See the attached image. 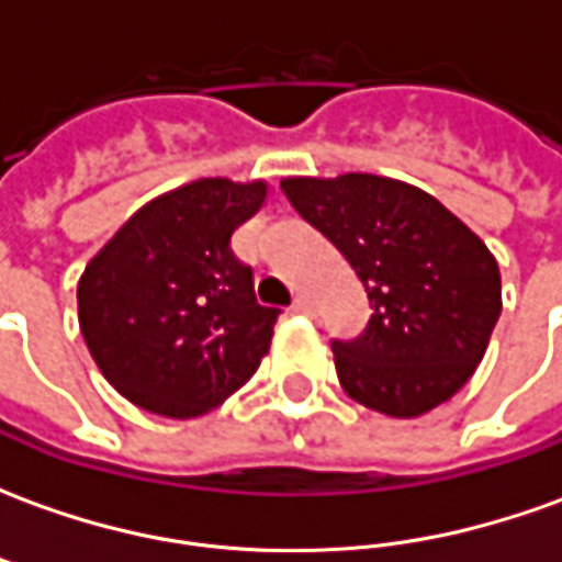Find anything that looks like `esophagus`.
Listing matches in <instances>:
<instances>
[{
  "label": "esophagus",
  "mask_w": 562,
  "mask_h": 562,
  "mask_svg": "<svg viewBox=\"0 0 562 562\" xmlns=\"http://www.w3.org/2000/svg\"><path fill=\"white\" fill-rule=\"evenodd\" d=\"M292 310L297 313V316H313V301H310L306 294H297V297H294Z\"/></svg>",
  "instance_id": "1"
}]
</instances>
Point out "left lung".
I'll return each instance as SVG.
<instances>
[{
	"label": "left lung",
	"instance_id": "1",
	"mask_svg": "<svg viewBox=\"0 0 562 562\" xmlns=\"http://www.w3.org/2000/svg\"><path fill=\"white\" fill-rule=\"evenodd\" d=\"M280 189L364 282L367 328L330 340L349 397L394 418L454 397L503 310L487 246L434 195L389 177H289Z\"/></svg>",
	"mask_w": 562,
	"mask_h": 562
}]
</instances>
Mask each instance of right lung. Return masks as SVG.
<instances>
[{
    "instance_id": "add662e5",
    "label": "right lung",
    "mask_w": 562,
    "mask_h": 562,
    "mask_svg": "<svg viewBox=\"0 0 562 562\" xmlns=\"http://www.w3.org/2000/svg\"><path fill=\"white\" fill-rule=\"evenodd\" d=\"M265 183L207 177L140 207L78 285L80 334L126 401L195 418L244 385L268 355L282 310L258 304L232 234Z\"/></svg>"
}]
</instances>
